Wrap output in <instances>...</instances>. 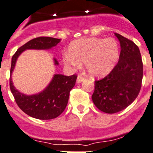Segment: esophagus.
<instances>
[{
    "instance_id": "34e87169",
    "label": "esophagus",
    "mask_w": 153,
    "mask_h": 153,
    "mask_svg": "<svg viewBox=\"0 0 153 153\" xmlns=\"http://www.w3.org/2000/svg\"><path fill=\"white\" fill-rule=\"evenodd\" d=\"M84 79H85V78L81 74H79V75H78V78H77V82H82V81H84Z\"/></svg>"
}]
</instances>
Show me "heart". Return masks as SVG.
<instances>
[{
    "instance_id": "1",
    "label": "heart",
    "mask_w": 153,
    "mask_h": 153,
    "mask_svg": "<svg viewBox=\"0 0 153 153\" xmlns=\"http://www.w3.org/2000/svg\"><path fill=\"white\" fill-rule=\"evenodd\" d=\"M119 58V45L112 38L79 39L71 43L64 55L65 65L71 70L85 62L86 71L93 76H104L112 70Z\"/></svg>"
}]
</instances>
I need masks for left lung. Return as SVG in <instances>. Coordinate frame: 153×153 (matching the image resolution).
<instances>
[{
	"label": "left lung",
	"instance_id": "8db88e82",
	"mask_svg": "<svg viewBox=\"0 0 153 153\" xmlns=\"http://www.w3.org/2000/svg\"><path fill=\"white\" fill-rule=\"evenodd\" d=\"M121 52L117 64L108 75L95 80L92 100L103 112L123 111L138 96L143 78V63L139 48L128 38L115 33Z\"/></svg>",
	"mask_w": 153,
	"mask_h": 153
}]
</instances>
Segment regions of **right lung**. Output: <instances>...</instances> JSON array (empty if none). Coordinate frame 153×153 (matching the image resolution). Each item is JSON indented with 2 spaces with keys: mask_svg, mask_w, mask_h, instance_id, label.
I'll return each mask as SVG.
<instances>
[{
  "mask_svg": "<svg viewBox=\"0 0 153 153\" xmlns=\"http://www.w3.org/2000/svg\"><path fill=\"white\" fill-rule=\"evenodd\" d=\"M60 39L50 37H38L29 41L18 48L12 56L10 73L14 69L16 59L26 49H48L56 46ZM55 64L58 61L55 59ZM77 74L65 76L55 74L44 91L35 95L27 96L16 89L10 78V89L19 108L26 114L38 120H52L58 117L68 105L70 91L75 85Z\"/></svg>",
  "mask_w": 153,
  "mask_h": 153,
  "instance_id": "right-lung-1",
  "label": "right lung"
}]
</instances>
